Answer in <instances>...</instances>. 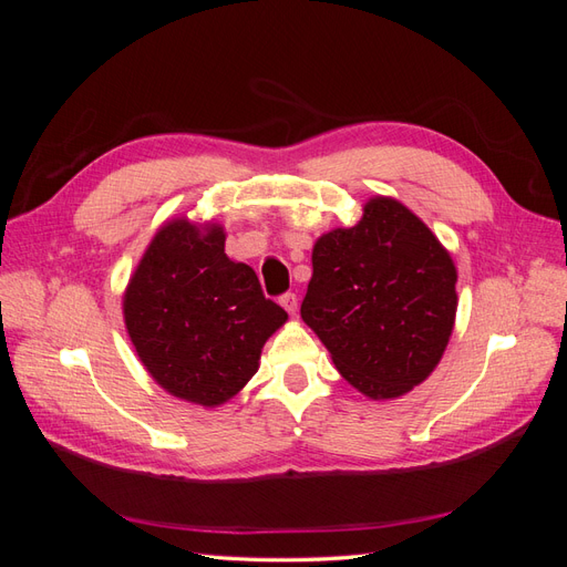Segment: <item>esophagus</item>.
I'll return each instance as SVG.
<instances>
[{
	"label": "esophagus",
	"instance_id": "1",
	"mask_svg": "<svg viewBox=\"0 0 567 567\" xmlns=\"http://www.w3.org/2000/svg\"><path fill=\"white\" fill-rule=\"evenodd\" d=\"M281 307L284 310L290 315V317H296V312H298V298H296V293H286V296H281Z\"/></svg>",
	"mask_w": 567,
	"mask_h": 567
}]
</instances>
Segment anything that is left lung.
<instances>
[{"mask_svg": "<svg viewBox=\"0 0 567 567\" xmlns=\"http://www.w3.org/2000/svg\"><path fill=\"white\" fill-rule=\"evenodd\" d=\"M456 265L406 205L364 203L354 227L317 238L302 321L369 400H398L435 371L456 321Z\"/></svg>", "mask_w": 567, "mask_h": 567, "instance_id": "1", "label": "left lung"}]
</instances>
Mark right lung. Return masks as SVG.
<instances>
[{"label": "right lung", "mask_w": 567, "mask_h": 567, "mask_svg": "<svg viewBox=\"0 0 567 567\" xmlns=\"http://www.w3.org/2000/svg\"><path fill=\"white\" fill-rule=\"evenodd\" d=\"M225 241L213 219L163 221L123 293L125 329L151 379L205 409L246 388L265 342L288 319Z\"/></svg>", "instance_id": "1"}]
</instances>
